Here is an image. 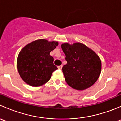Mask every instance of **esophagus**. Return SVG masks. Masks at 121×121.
<instances>
[{"instance_id": "34e87169", "label": "esophagus", "mask_w": 121, "mask_h": 121, "mask_svg": "<svg viewBox=\"0 0 121 121\" xmlns=\"http://www.w3.org/2000/svg\"><path fill=\"white\" fill-rule=\"evenodd\" d=\"M62 68H63V65H59V66H58V68L59 69H61Z\"/></svg>"}]
</instances>
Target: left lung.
Instances as JSON below:
<instances>
[{"label": "left lung", "instance_id": "8db88e82", "mask_svg": "<svg viewBox=\"0 0 121 121\" xmlns=\"http://www.w3.org/2000/svg\"><path fill=\"white\" fill-rule=\"evenodd\" d=\"M61 48L67 61L62 69L68 85L77 90L92 86L101 74V61L98 55L81 43H65Z\"/></svg>", "mask_w": 121, "mask_h": 121}]
</instances>
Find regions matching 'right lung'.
Returning <instances> with one entry per match:
<instances>
[{
    "instance_id": "add662e5",
    "label": "right lung",
    "mask_w": 121,
    "mask_h": 121,
    "mask_svg": "<svg viewBox=\"0 0 121 121\" xmlns=\"http://www.w3.org/2000/svg\"><path fill=\"white\" fill-rule=\"evenodd\" d=\"M58 45L57 41L39 39L28 44L21 50L17 60V67L22 79L32 86H40L48 82L57 69L50 53Z\"/></svg>"
}]
</instances>
